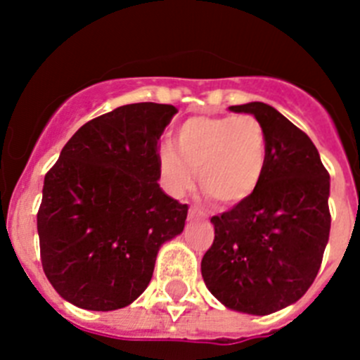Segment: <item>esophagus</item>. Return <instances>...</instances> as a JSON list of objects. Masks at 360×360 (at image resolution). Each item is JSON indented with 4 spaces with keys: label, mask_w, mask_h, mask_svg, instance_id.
<instances>
[{
    "label": "esophagus",
    "mask_w": 360,
    "mask_h": 360,
    "mask_svg": "<svg viewBox=\"0 0 360 360\" xmlns=\"http://www.w3.org/2000/svg\"><path fill=\"white\" fill-rule=\"evenodd\" d=\"M188 218H190V220H199V218L202 220V218H206V213H204L199 206H191L190 213H188Z\"/></svg>",
    "instance_id": "obj_1"
}]
</instances>
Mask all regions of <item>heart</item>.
<instances>
[{
  "instance_id": "obj_1",
  "label": "heart",
  "mask_w": 360,
  "mask_h": 360,
  "mask_svg": "<svg viewBox=\"0 0 360 360\" xmlns=\"http://www.w3.org/2000/svg\"><path fill=\"white\" fill-rule=\"evenodd\" d=\"M176 145L158 149L161 177L181 197L199 183L218 204H240L259 188L266 172L268 136L254 115H197L184 120Z\"/></svg>"
}]
</instances>
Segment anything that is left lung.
I'll use <instances>...</instances> for the list:
<instances>
[{"mask_svg":"<svg viewBox=\"0 0 360 360\" xmlns=\"http://www.w3.org/2000/svg\"><path fill=\"white\" fill-rule=\"evenodd\" d=\"M231 110L263 124L266 172L247 200L211 218L214 240L200 270L226 307L264 316L300 300L316 278L330 233V176L311 139L275 108Z\"/></svg>","mask_w":360,"mask_h":360,"instance_id":"8db88e82","label":"left lung"}]
</instances>
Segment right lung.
Masks as SVG:
<instances>
[{"mask_svg":"<svg viewBox=\"0 0 360 360\" xmlns=\"http://www.w3.org/2000/svg\"><path fill=\"white\" fill-rule=\"evenodd\" d=\"M172 104L134 103L83 124L44 177L40 261L76 307L115 311L149 286L158 250L183 233L188 204L158 184Z\"/></svg>","mask_w":360,"mask_h":360,"instance_id":"right-lung-1","label":"right lung"}]
</instances>
